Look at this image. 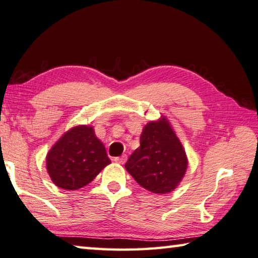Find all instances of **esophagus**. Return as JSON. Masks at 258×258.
I'll return each instance as SVG.
<instances>
[{
    "label": "esophagus",
    "instance_id": "obj_1",
    "mask_svg": "<svg viewBox=\"0 0 258 258\" xmlns=\"http://www.w3.org/2000/svg\"><path fill=\"white\" fill-rule=\"evenodd\" d=\"M114 161L117 162V164L123 165L124 162L126 161V156H125V154H123V156H121V157H115V158H114Z\"/></svg>",
    "mask_w": 258,
    "mask_h": 258
}]
</instances>
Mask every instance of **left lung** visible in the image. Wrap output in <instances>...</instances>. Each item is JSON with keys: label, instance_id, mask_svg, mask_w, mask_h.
I'll list each match as a JSON object with an SVG mask.
<instances>
[{"label": "left lung", "instance_id": "left-lung-1", "mask_svg": "<svg viewBox=\"0 0 258 258\" xmlns=\"http://www.w3.org/2000/svg\"><path fill=\"white\" fill-rule=\"evenodd\" d=\"M140 142V148L125 162V169L149 191H172L182 180L188 165L175 133L167 121L150 122L143 129Z\"/></svg>", "mask_w": 258, "mask_h": 258}]
</instances>
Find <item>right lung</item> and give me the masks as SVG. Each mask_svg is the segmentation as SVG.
Returning a JSON list of instances; mask_svg holds the SVG:
<instances>
[{
  "label": "right lung",
  "instance_id": "obj_1",
  "mask_svg": "<svg viewBox=\"0 0 258 258\" xmlns=\"http://www.w3.org/2000/svg\"><path fill=\"white\" fill-rule=\"evenodd\" d=\"M110 164L102 143L88 125L75 126L47 154V170L57 187L76 190L89 184Z\"/></svg>",
  "mask_w": 258,
  "mask_h": 258
}]
</instances>
